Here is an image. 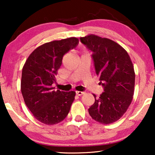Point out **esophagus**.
<instances>
[{
  "label": "esophagus",
  "mask_w": 155,
  "mask_h": 155,
  "mask_svg": "<svg viewBox=\"0 0 155 155\" xmlns=\"http://www.w3.org/2000/svg\"><path fill=\"white\" fill-rule=\"evenodd\" d=\"M75 93H76V94L78 95V96H81V95L83 94L84 92H80V91H76Z\"/></svg>",
  "instance_id": "obj_1"
}]
</instances>
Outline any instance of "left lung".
Masks as SVG:
<instances>
[{
	"mask_svg": "<svg viewBox=\"0 0 155 155\" xmlns=\"http://www.w3.org/2000/svg\"><path fill=\"white\" fill-rule=\"evenodd\" d=\"M92 52L95 73L104 92L88 109L96 121L109 124L119 119L132 101L135 87V72L128 53L116 42L91 35L80 38Z\"/></svg>",
	"mask_w": 155,
	"mask_h": 155,
	"instance_id": "8db88e82",
	"label": "left lung"
}]
</instances>
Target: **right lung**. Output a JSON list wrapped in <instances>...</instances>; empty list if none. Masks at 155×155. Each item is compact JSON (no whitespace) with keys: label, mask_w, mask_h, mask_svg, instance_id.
I'll list each match as a JSON object with an SVG mask.
<instances>
[{"label":"right lung","mask_w":155,"mask_h":155,"mask_svg":"<svg viewBox=\"0 0 155 155\" xmlns=\"http://www.w3.org/2000/svg\"><path fill=\"white\" fill-rule=\"evenodd\" d=\"M75 37L53 41L36 48L22 72L21 92L25 104L35 117L46 125L64 120L75 99L74 91L55 90L52 84L62 64L63 56L78 46Z\"/></svg>","instance_id":"1"}]
</instances>
